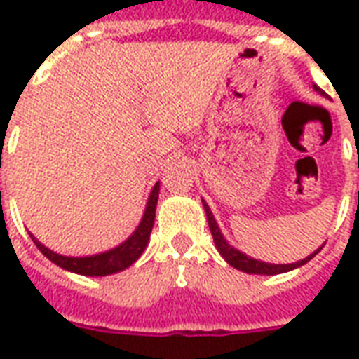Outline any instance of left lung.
<instances>
[{"mask_svg":"<svg viewBox=\"0 0 359 359\" xmlns=\"http://www.w3.org/2000/svg\"><path fill=\"white\" fill-rule=\"evenodd\" d=\"M313 89H315L317 93H320V95H324L323 89H318L317 86H313ZM201 201H203V207H205V212H207L208 227H210L214 244H216V248H218L219 255L224 257L225 261L229 262L233 268H236V270H242V272H245V273H259V276H276V273L290 272V270H294V268L304 266L306 262L311 261L313 257L317 255L318 251H320V248H318V250L313 251L311 255H307L306 259H302V261H298V262H290V264H273V262H264V261H259V259H253V257L245 255V253H242L240 250L233 248V245H231L229 242L224 238V235H222V231H219L218 224H216V218H214L212 210L208 208V205L205 199H201Z\"/></svg>","mask_w":359,"mask_h":359,"instance_id":"obj_1","label":"left lung"}]
</instances>
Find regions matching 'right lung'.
<instances>
[{"label": "right lung", "instance_id": "obj_1", "mask_svg": "<svg viewBox=\"0 0 359 359\" xmlns=\"http://www.w3.org/2000/svg\"><path fill=\"white\" fill-rule=\"evenodd\" d=\"M158 194H160V182L154 184L151 196L147 199L145 212L141 218L140 225L135 227V231L128 238L121 242L119 245H115L111 250L97 253V255H87V257H67L59 255L44 244H41L35 236L33 238L35 245L42 251V255L48 257L53 264H57L63 270L69 272L80 273V276H91V278H102V276H109V273L123 272L124 268H128L130 264H134L141 257V253L145 251L149 238H151L152 225H154V216H156V203H158Z\"/></svg>", "mask_w": 359, "mask_h": 359}]
</instances>
